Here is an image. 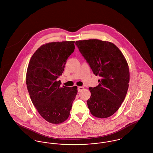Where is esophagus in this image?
I'll return each mask as SVG.
<instances>
[{"instance_id":"esophagus-1","label":"esophagus","mask_w":153,"mask_h":153,"mask_svg":"<svg viewBox=\"0 0 153 153\" xmlns=\"http://www.w3.org/2000/svg\"><path fill=\"white\" fill-rule=\"evenodd\" d=\"M83 89V87H82V86H78V92L81 91Z\"/></svg>"}]
</instances>
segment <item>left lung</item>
<instances>
[{"label": "left lung", "instance_id": "1", "mask_svg": "<svg viewBox=\"0 0 153 153\" xmlns=\"http://www.w3.org/2000/svg\"><path fill=\"white\" fill-rule=\"evenodd\" d=\"M80 53L96 76L100 77L87 105L91 114L106 118L117 111L127 92L130 72L125 57L113 43L97 39L75 42Z\"/></svg>", "mask_w": 153, "mask_h": 153}]
</instances>
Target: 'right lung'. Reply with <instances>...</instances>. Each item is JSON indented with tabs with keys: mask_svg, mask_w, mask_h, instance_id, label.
Returning a JSON list of instances; mask_svg holds the SVG:
<instances>
[{
	"mask_svg": "<svg viewBox=\"0 0 153 153\" xmlns=\"http://www.w3.org/2000/svg\"><path fill=\"white\" fill-rule=\"evenodd\" d=\"M75 42L43 44L32 56L26 74V84L32 101L46 121L59 124L70 116L77 86L60 87L57 78L64 71L66 61L74 51Z\"/></svg>",
	"mask_w": 153,
	"mask_h": 153,
	"instance_id": "add662e5",
	"label": "right lung"
}]
</instances>
